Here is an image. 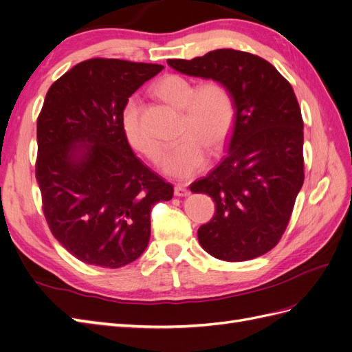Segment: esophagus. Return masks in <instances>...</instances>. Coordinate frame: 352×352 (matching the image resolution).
Segmentation results:
<instances>
[{"instance_id": "esophagus-1", "label": "esophagus", "mask_w": 352, "mask_h": 352, "mask_svg": "<svg viewBox=\"0 0 352 352\" xmlns=\"http://www.w3.org/2000/svg\"><path fill=\"white\" fill-rule=\"evenodd\" d=\"M189 194V189L182 185V184H176L175 185V195L176 197H186Z\"/></svg>"}]
</instances>
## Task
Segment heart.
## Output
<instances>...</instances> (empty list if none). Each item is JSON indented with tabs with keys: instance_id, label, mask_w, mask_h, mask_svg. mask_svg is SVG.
I'll use <instances>...</instances> for the list:
<instances>
[{
	"instance_id": "heart-1",
	"label": "heart",
	"mask_w": 352,
	"mask_h": 352,
	"mask_svg": "<svg viewBox=\"0 0 352 352\" xmlns=\"http://www.w3.org/2000/svg\"><path fill=\"white\" fill-rule=\"evenodd\" d=\"M155 92L168 104L184 109L182 141L170 148L164 167L176 177H190L206 167L208 150L216 153L226 142L235 122V101L219 80L208 79L195 88L189 79L168 74L155 85ZM122 127L127 142L153 164L163 160V144L145 129L141 102L132 97L122 111Z\"/></svg>"
}]
</instances>
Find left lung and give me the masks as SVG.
Here are the masks:
<instances>
[{
    "mask_svg": "<svg viewBox=\"0 0 352 352\" xmlns=\"http://www.w3.org/2000/svg\"><path fill=\"white\" fill-rule=\"evenodd\" d=\"M167 63L221 82L235 101L225 158L190 185L216 204L198 229L201 247L223 261L260 257L279 243L304 184V123L291 83L267 60L232 48Z\"/></svg>",
    "mask_w": 352,
    "mask_h": 352,
    "instance_id": "1",
    "label": "left lung"
}]
</instances>
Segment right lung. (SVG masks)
I'll list each match as a JSON object with an SVG mask.
<instances>
[{
	"mask_svg": "<svg viewBox=\"0 0 352 352\" xmlns=\"http://www.w3.org/2000/svg\"><path fill=\"white\" fill-rule=\"evenodd\" d=\"M160 65L89 58L51 85L38 116L35 176L54 238L85 264L119 269L145 251L150 212L173 186L127 142L122 111ZM82 143V146H78Z\"/></svg>",
	"mask_w": 352,
	"mask_h": 352,
	"instance_id": "add662e5",
	"label": "right lung"
}]
</instances>
